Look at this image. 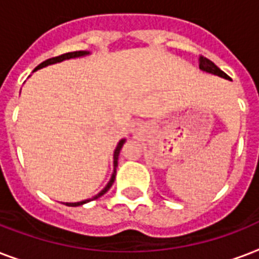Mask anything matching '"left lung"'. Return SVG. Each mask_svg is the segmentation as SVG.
<instances>
[{"instance_id": "8db88e82", "label": "left lung", "mask_w": 259, "mask_h": 259, "mask_svg": "<svg viewBox=\"0 0 259 259\" xmlns=\"http://www.w3.org/2000/svg\"><path fill=\"white\" fill-rule=\"evenodd\" d=\"M200 70L205 71V73L218 75V77H222L224 78V79H230V77H228L227 74L224 73V71H222L213 62H211L209 59H206V58L204 57H200Z\"/></svg>"}]
</instances>
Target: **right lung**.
Here are the masks:
<instances>
[{"instance_id":"right-lung-1","label":"right lung","mask_w":259,"mask_h":259,"mask_svg":"<svg viewBox=\"0 0 259 259\" xmlns=\"http://www.w3.org/2000/svg\"><path fill=\"white\" fill-rule=\"evenodd\" d=\"M86 55H90V51H74V53H67V54H63L61 57H55V58H51V59H47V61H44L43 63H40L35 70H33V73L37 71V70L43 69L46 66H50V65H55V63H59V62H63V61H67V59H74V58H82V57H86ZM125 143V139H121L117 143L115 148V152H113V173L111 176V180L108 182L105 188L101 190V192H98L96 196H93L92 198H88V200H82V201H78V202H65L67 206H79V205H83L86 202L92 201V200H96V198L101 197L102 194H105L109 190V188L112 186V184L115 182V178H116V167H117V159H119V154H120V150L123 147V144Z\"/></svg>"}]
</instances>
